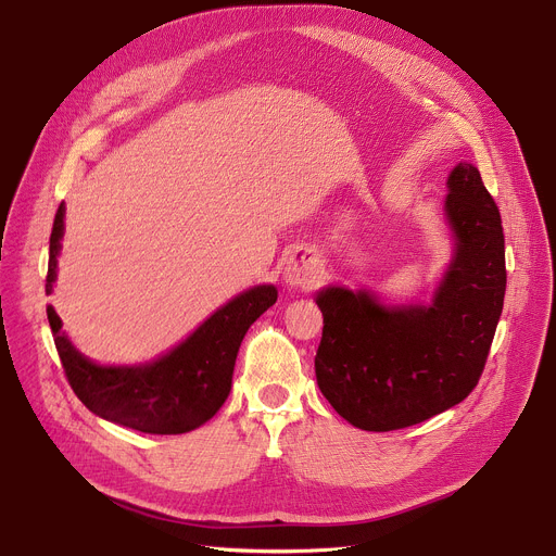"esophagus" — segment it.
Wrapping results in <instances>:
<instances>
[{"mask_svg":"<svg viewBox=\"0 0 556 556\" xmlns=\"http://www.w3.org/2000/svg\"><path fill=\"white\" fill-rule=\"evenodd\" d=\"M316 273H319V268H316L314 262H290L283 277H286L288 286L305 288L307 283H312Z\"/></svg>","mask_w":556,"mask_h":556,"instance_id":"1","label":"esophagus"}]
</instances>
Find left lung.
Instances as JSON below:
<instances>
[{"label":"left lung","mask_w":556,"mask_h":556,"mask_svg":"<svg viewBox=\"0 0 556 556\" xmlns=\"http://www.w3.org/2000/svg\"><path fill=\"white\" fill-rule=\"evenodd\" d=\"M446 185L455 255L431 305L389 307L348 288L316 294L324 312L316 382L363 431L425 422L462 403L484 371L506 294L502 215L470 163Z\"/></svg>","instance_id":"8db88e82"}]
</instances>
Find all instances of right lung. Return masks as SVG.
I'll return each mask as SVG.
<instances>
[{"instance_id": "obj_1", "label": "right lung", "mask_w": 556, "mask_h": 556, "mask_svg": "<svg viewBox=\"0 0 556 556\" xmlns=\"http://www.w3.org/2000/svg\"><path fill=\"white\" fill-rule=\"evenodd\" d=\"M63 202L50 232L46 294L56 279L63 237ZM277 301L275 286H255L213 312L178 348L138 367H103L78 354L61 332V319L46 307L65 378L92 414L155 435H178L211 420L228 399L237 352L249 328Z\"/></svg>"}]
</instances>
